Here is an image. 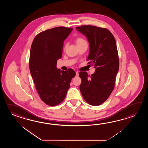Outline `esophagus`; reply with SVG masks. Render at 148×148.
Listing matches in <instances>:
<instances>
[{"label": "esophagus", "instance_id": "esophagus-1", "mask_svg": "<svg viewBox=\"0 0 148 148\" xmlns=\"http://www.w3.org/2000/svg\"><path fill=\"white\" fill-rule=\"evenodd\" d=\"M75 76H76V77H78L79 73H78V72H75Z\"/></svg>", "mask_w": 148, "mask_h": 148}]
</instances>
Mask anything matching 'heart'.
<instances>
[{
	"mask_svg": "<svg viewBox=\"0 0 148 148\" xmlns=\"http://www.w3.org/2000/svg\"><path fill=\"white\" fill-rule=\"evenodd\" d=\"M75 43L77 44V45H79L80 44H84V43H86V42L85 41L84 38H78L75 39ZM66 47V45H65L64 48Z\"/></svg>",
	"mask_w": 148,
	"mask_h": 148,
	"instance_id": "obj_1",
	"label": "heart"
}]
</instances>
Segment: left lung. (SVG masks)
<instances>
[{
  "instance_id": "8db88e82",
  "label": "left lung",
  "mask_w": 148,
  "mask_h": 148,
  "mask_svg": "<svg viewBox=\"0 0 148 148\" xmlns=\"http://www.w3.org/2000/svg\"><path fill=\"white\" fill-rule=\"evenodd\" d=\"M76 29L87 38L90 47L88 63L93 64L96 69L91 75L79 72L82 79L80 90L88 104L98 106L107 100L114 88L119 69L116 41L106 28L83 25Z\"/></svg>"
}]
</instances>
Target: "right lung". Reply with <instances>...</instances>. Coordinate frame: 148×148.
I'll return each instance as SVG.
<instances>
[{
  "label": "right lung",
  "instance_id": "1",
  "mask_svg": "<svg viewBox=\"0 0 148 148\" xmlns=\"http://www.w3.org/2000/svg\"><path fill=\"white\" fill-rule=\"evenodd\" d=\"M72 31L66 27L49 29L38 34L32 44L30 73L42 101L49 106L64 100L75 75L71 69L64 71L57 68V60L62 56L63 42Z\"/></svg>",
  "mask_w": 148,
  "mask_h": 148
}]
</instances>
